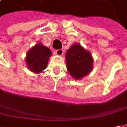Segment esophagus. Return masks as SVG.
<instances>
[{
  "instance_id": "obj_1",
  "label": "esophagus",
  "mask_w": 127,
  "mask_h": 127,
  "mask_svg": "<svg viewBox=\"0 0 127 127\" xmlns=\"http://www.w3.org/2000/svg\"><path fill=\"white\" fill-rule=\"evenodd\" d=\"M55 55H59V56H61V55H63L64 53L63 50H55Z\"/></svg>"
}]
</instances>
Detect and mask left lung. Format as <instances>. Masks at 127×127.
Masks as SVG:
<instances>
[{
  "label": "left lung",
  "mask_w": 127,
  "mask_h": 127,
  "mask_svg": "<svg viewBox=\"0 0 127 127\" xmlns=\"http://www.w3.org/2000/svg\"><path fill=\"white\" fill-rule=\"evenodd\" d=\"M65 61L69 74L75 80H82L93 69L94 60L92 54L78 42L67 50Z\"/></svg>",
  "instance_id": "left-lung-1"
}]
</instances>
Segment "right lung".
Instances as JSON below:
<instances>
[{
    "label": "right lung",
    "instance_id": "obj_1",
    "mask_svg": "<svg viewBox=\"0 0 127 127\" xmlns=\"http://www.w3.org/2000/svg\"><path fill=\"white\" fill-rule=\"evenodd\" d=\"M52 56L50 49L38 42L28 51L25 57L27 67L33 73L39 74L47 68L48 60Z\"/></svg>",
    "mask_w": 127,
    "mask_h": 127
}]
</instances>
